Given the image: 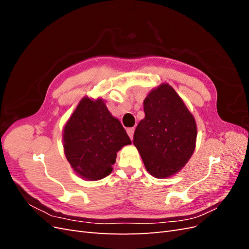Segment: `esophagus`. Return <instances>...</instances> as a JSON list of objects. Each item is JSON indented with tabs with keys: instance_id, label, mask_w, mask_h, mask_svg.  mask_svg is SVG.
<instances>
[{
	"instance_id": "1",
	"label": "esophagus",
	"mask_w": 249,
	"mask_h": 249,
	"mask_svg": "<svg viewBox=\"0 0 249 249\" xmlns=\"http://www.w3.org/2000/svg\"><path fill=\"white\" fill-rule=\"evenodd\" d=\"M134 131H135L134 127H127V129H126V133H127V135H129V137H130L131 139H133Z\"/></svg>"
}]
</instances>
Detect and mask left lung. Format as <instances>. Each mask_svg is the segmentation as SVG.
<instances>
[{
    "mask_svg": "<svg viewBox=\"0 0 249 249\" xmlns=\"http://www.w3.org/2000/svg\"><path fill=\"white\" fill-rule=\"evenodd\" d=\"M145 117L134 133V145L146 170L157 178L176 175L189 161L197 127L192 113L167 83L150 90L143 101Z\"/></svg>",
    "mask_w": 249,
    "mask_h": 249,
    "instance_id": "1",
    "label": "left lung"
}]
</instances>
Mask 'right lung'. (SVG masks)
I'll return each mask as SVG.
<instances>
[{
	"instance_id": "right-lung-1",
	"label": "right lung",
	"mask_w": 249,
	"mask_h": 249,
	"mask_svg": "<svg viewBox=\"0 0 249 249\" xmlns=\"http://www.w3.org/2000/svg\"><path fill=\"white\" fill-rule=\"evenodd\" d=\"M62 137L71 167L80 178L88 180L109 176L118 150L132 143L101 97H83L66 122Z\"/></svg>"
}]
</instances>
